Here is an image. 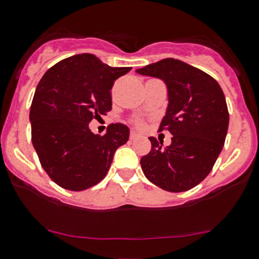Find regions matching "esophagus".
Instances as JSON below:
<instances>
[{
  "instance_id": "34e87169",
  "label": "esophagus",
  "mask_w": 259,
  "mask_h": 259,
  "mask_svg": "<svg viewBox=\"0 0 259 259\" xmlns=\"http://www.w3.org/2000/svg\"><path fill=\"white\" fill-rule=\"evenodd\" d=\"M140 135L138 134L137 132H130V139L132 140H135V139H138V138H139Z\"/></svg>"
}]
</instances>
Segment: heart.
I'll list each match as a JSON object with an SVG mask.
<instances>
[{"instance_id": "b5f03b06", "label": "heart", "mask_w": 259, "mask_h": 259, "mask_svg": "<svg viewBox=\"0 0 259 259\" xmlns=\"http://www.w3.org/2000/svg\"><path fill=\"white\" fill-rule=\"evenodd\" d=\"M138 126H143V121H137Z\"/></svg>"}]
</instances>
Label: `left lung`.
<instances>
[{
	"mask_svg": "<svg viewBox=\"0 0 259 259\" xmlns=\"http://www.w3.org/2000/svg\"><path fill=\"white\" fill-rule=\"evenodd\" d=\"M137 73L167 84L168 106L159 132L173 135L168 147L149 138L152 149L140 159L143 172L169 192L191 190L211 172L224 147L229 112L222 87L201 69L173 58L148 64Z\"/></svg>",
	"mask_w": 259,
	"mask_h": 259,
	"instance_id": "left-lung-1",
	"label": "left lung"
}]
</instances>
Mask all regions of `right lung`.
<instances>
[{"instance_id": "obj_1", "label": "right lung", "mask_w": 259, "mask_h": 259, "mask_svg": "<svg viewBox=\"0 0 259 259\" xmlns=\"http://www.w3.org/2000/svg\"><path fill=\"white\" fill-rule=\"evenodd\" d=\"M130 67H110L96 55L77 54L48 69L30 107L31 142L40 164L60 187L83 191L104 180L129 127L111 124L94 134L89 124L111 110V89Z\"/></svg>"}]
</instances>
